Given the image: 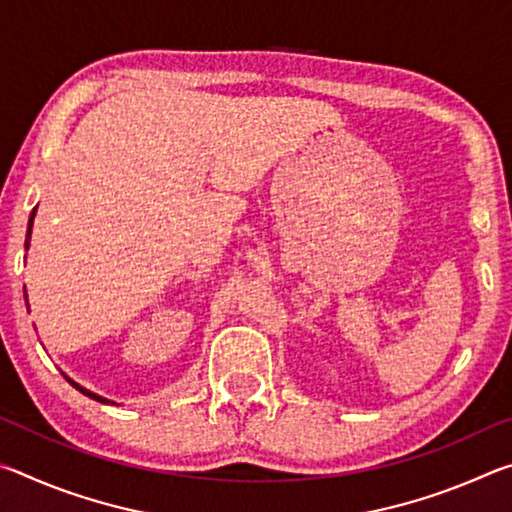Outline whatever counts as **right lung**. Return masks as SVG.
Returning a JSON list of instances; mask_svg holds the SVG:
<instances>
[{"instance_id": "obj_1", "label": "right lung", "mask_w": 512, "mask_h": 512, "mask_svg": "<svg viewBox=\"0 0 512 512\" xmlns=\"http://www.w3.org/2000/svg\"><path fill=\"white\" fill-rule=\"evenodd\" d=\"M36 210L38 207H33V212H31V216H29V228H27V241H24V248L29 250V244H31V230H33V219H36ZM24 298H27V287H24ZM67 377V375H65ZM67 381L69 384H72L76 391H81L85 397H90V400H97V402H101V404H115L112 400H106V397H101V395H97V393H92V391H88V388H83L81 384H76L74 379H69L67 377Z\"/></svg>"}]
</instances>
